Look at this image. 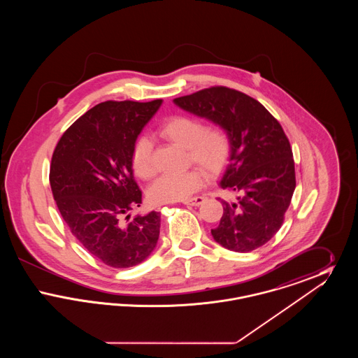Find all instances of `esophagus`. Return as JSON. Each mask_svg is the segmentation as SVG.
Listing matches in <instances>:
<instances>
[{
  "instance_id": "obj_1",
  "label": "esophagus",
  "mask_w": 358,
  "mask_h": 358,
  "mask_svg": "<svg viewBox=\"0 0 358 358\" xmlns=\"http://www.w3.org/2000/svg\"><path fill=\"white\" fill-rule=\"evenodd\" d=\"M204 201V197H201V196H197V197H193V199H189V200L182 201V204L190 205V206H199V205L203 204Z\"/></svg>"
}]
</instances>
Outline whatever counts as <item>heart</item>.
<instances>
[{
	"label": "heart",
	"instance_id": "1",
	"mask_svg": "<svg viewBox=\"0 0 358 358\" xmlns=\"http://www.w3.org/2000/svg\"><path fill=\"white\" fill-rule=\"evenodd\" d=\"M159 136L187 150V164H196L209 176H217L228 166L232 155V141L228 131L219 124L205 126L200 118L176 115L166 120L158 130ZM131 165L142 180H152L157 169L153 161L152 142L141 136L131 150ZM206 174L193 168L184 173L164 174L149 190L153 204L185 201L204 185Z\"/></svg>",
	"mask_w": 358,
	"mask_h": 358
}]
</instances>
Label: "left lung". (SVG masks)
<instances>
[{"label": "left lung", "mask_w": 358, "mask_h": 358, "mask_svg": "<svg viewBox=\"0 0 358 358\" xmlns=\"http://www.w3.org/2000/svg\"><path fill=\"white\" fill-rule=\"evenodd\" d=\"M180 108L222 126L232 155L220 187L236 193L222 200L224 213L213 238L227 250L250 252L279 231L295 190L289 138L280 123L254 98L222 85L176 98Z\"/></svg>", "instance_id": "1"}]
</instances>
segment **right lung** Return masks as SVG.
<instances>
[{
	"mask_svg": "<svg viewBox=\"0 0 358 358\" xmlns=\"http://www.w3.org/2000/svg\"><path fill=\"white\" fill-rule=\"evenodd\" d=\"M162 104L99 103L57 142L52 155V194L72 235L91 255L114 268H129L153 252L159 212L136 215L142 204L131 165L133 145Z\"/></svg>",
	"mask_w": 358,
	"mask_h": 358,
	"instance_id": "add662e5",
	"label": "right lung"
}]
</instances>
